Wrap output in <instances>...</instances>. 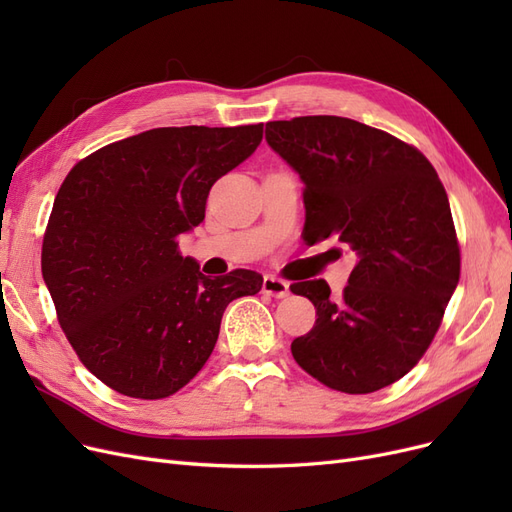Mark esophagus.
<instances>
[{"instance_id":"1","label":"esophagus","mask_w":512,"mask_h":512,"mask_svg":"<svg viewBox=\"0 0 512 512\" xmlns=\"http://www.w3.org/2000/svg\"><path fill=\"white\" fill-rule=\"evenodd\" d=\"M262 292L269 294V297H275V299H286L290 294V286H288V282L280 280V277L267 275L265 280H262Z\"/></svg>"}]
</instances>
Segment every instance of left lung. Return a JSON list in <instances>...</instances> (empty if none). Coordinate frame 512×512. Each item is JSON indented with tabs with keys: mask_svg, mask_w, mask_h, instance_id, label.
<instances>
[{
	"mask_svg": "<svg viewBox=\"0 0 512 512\" xmlns=\"http://www.w3.org/2000/svg\"><path fill=\"white\" fill-rule=\"evenodd\" d=\"M269 147L305 190L307 243L337 235L359 256L348 286L292 284L316 307V324L290 350L329 389L363 395L418 363L459 282L451 205L421 151L346 117L269 121Z\"/></svg>",
	"mask_w": 512,
	"mask_h": 512,
	"instance_id": "left-lung-1",
	"label": "left lung"
}]
</instances>
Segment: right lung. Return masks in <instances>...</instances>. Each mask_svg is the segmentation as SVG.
<instances>
[{"instance_id":"add662e5","label":"right lung","mask_w":512,"mask_h":512,"mask_svg":"<svg viewBox=\"0 0 512 512\" xmlns=\"http://www.w3.org/2000/svg\"><path fill=\"white\" fill-rule=\"evenodd\" d=\"M260 141L262 123L156 128L94 151L61 183L42 277L74 352L113 391L177 393L211 356L226 305L262 288L247 269L211 280L177 241Z\"/></svg>"}]
</instances>
